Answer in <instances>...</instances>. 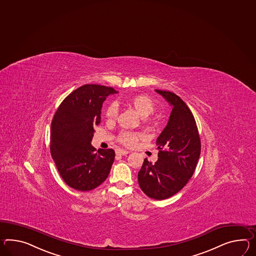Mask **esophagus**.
<instances>
[{
    "instance_id": "34e87169",
    "label": "esophagus",
    "mask_w": 256,
    "mask_h": 256,
    "mask_svg": "<svg viewBox=\"0 0 256 256\" xmlns=\"http://www.w3.org/2000/svg\"><path fill=\"white\" fill-rule=\"evenodd\" d=\"M116 156H126V154H130V152L126 150H119L118 149V150H116Z\"/></svg>"
}]
</instances>
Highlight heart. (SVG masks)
<instances>
[{
  "instance_id": "b5f03b06",
  "label": "heart",
  "mask_w": 256,
  "mask_h": 256,
  "mask_svg": "<svg viewBox=\"0 0 256 256\" xmlns=\"http://www.w3.org/2000/svg\"><path fill=\"white\" fill-rule=\"evenodd\" d=\"M128 104L144 118L149 116L154 110V102L146 95H136L132 97L130 100H128ZM118 112V110L116 106L111 104L108 106L106 110V118L108 120L112 121L116 118ZM142 137L144 136L140 133L124 131L120 133L118 136V142L124 146L132 147L137 144L138 140H140Z\"/></svg>"
}]
</instances>
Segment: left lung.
<instances>
[{
    "label": "left lung",
    "mask_w": 256,
    "mask_h": 256,
    "mask_svg": "<svg viewBox=\"0 0 256 256\" xmlns=\"http://www.w3.org/2000/svg\"><path fill=\"white\" fill-rule=\"evenodd\" d=\"M172 106L168 125L156 140L158 160L144 159L138 173L140 188L148 197L168 199L178 194L192 176L200 154V140L192 112L180 98L156 90Z\"/></svg>",
    "instance_id": "left-lung-1"
}]
</instances>
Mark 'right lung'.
I'll list each match as a JSON object with an SVG mask.
<instances>
[{
  "instance_id": "right-lung-1",
  "label": "right lung",
  "mask_w": 256,
  "mask_h": 256,
  "mask_svg": "<svg viewBox=\"0 0 256 256\" xmlns=\"http://www.w3.org/2000/svg\"><path fill=\"white\" fill-rule=\"evenodd\" d=\"M112 88L87 84L62 100L50 125V154L64 181L76 190L88 192L100 186L114 160L112 149L92 145L94 126L100 123L102 106Z\"/></svg>"
}]
</instances>
